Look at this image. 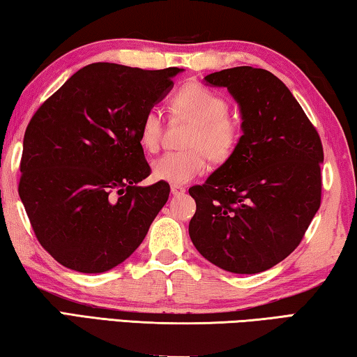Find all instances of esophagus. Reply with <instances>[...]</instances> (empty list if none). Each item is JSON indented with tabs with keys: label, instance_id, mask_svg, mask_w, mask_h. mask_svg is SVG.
Listing matches in <instances>:
<instances>
[{
	"label": "esophagus",
	"instance_id": "1",
	"mask_svg": "<svg viewBox=\"0 0 357 357\" xmlns=\"http://www.w3.org/2000/svg\"><path fill=\"white\" fill-rule=\"evenodd\" d=\"M172 193H173L174 197L183 195V193H185V187H183V185H172Z\"/></svg>",
	"mask_w": 357,
	"mask_h": 357
}]
</instances>
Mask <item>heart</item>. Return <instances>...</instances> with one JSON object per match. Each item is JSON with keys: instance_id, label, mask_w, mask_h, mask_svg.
Instances as JSON below:
<instances>
[{"instance_id": "1", "label": "heart", "mask_w": 357, "mask_h": 357, "mask_svg": "<svg viewBox=\"0 0 357 357\" xmlns=\"http://www.w3.org/2000/svg\"><path fill=\"white\" fill-rule=\"evenodd\" d=\"M172 110L179 118L192 121L193 129L185 140L189 149L172 151L153 162L157 181L181 185L204 173L211 160L222 164L233 155L239 142V126L228 116L227 98L203 84L192 83L173 96ZM164 119L155 108L146 112L140 124V143L148 153L160 148Z\"/></svg>"}]
</instances>
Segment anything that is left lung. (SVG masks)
<instances>
[{"instance_id": "obj_1", "label": "left lung", "mask_w": 357, "mask_h": 357, "mask_svg": "<svg viewBox=\"0 0 357 357\" xmlns=\"http://www.w3.org/2000/svg\"><path fill=\"white\" fill-rule=\"evenodd\" d=\"M204 82L227 88L238 102L243 135L225 164L189 189L197 203L190 239L220 269L263 273L299 245L319 209L323 144L269 70L239 66Z\"/></svg>"}]
</instances>
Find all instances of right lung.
<instances>
[{
  "instance_id": "1",
  "label": "right lung",
  "mask_w": 357,
  "mask_h": 357,
  "mask_svg": "<svg viewBox=\"0 0 357 357\" xmlns=\"http://www.w3.org/2000/svg\"><path fill=\"white\" fill-rule=\"evenodd\" d=\"M179 72L84 66L29 121L19 195L40 245L66 268L121 264L164 208L170 185H138L151 173L140 124Z\"/></svg>"
}]
</instances>
